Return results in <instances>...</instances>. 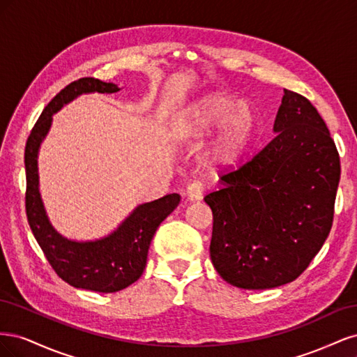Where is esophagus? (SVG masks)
Returning <instances> with one entry per match:
<instances>
[{"label":"esophagus","instance_id":"esophagus-1","mask_svg":"<svg viewBox=\"0 0 357 357\" xmlns=\"http://www.w3.org/2000/svg\"><path fill=\"white\" fill-rule=\"evenodd\" d=\"M205 190V185L202 181H192L186 188V197L190 201H198L202 198Z\"/></svg>","mask_w":357,"mask_h":357}]
</instances>
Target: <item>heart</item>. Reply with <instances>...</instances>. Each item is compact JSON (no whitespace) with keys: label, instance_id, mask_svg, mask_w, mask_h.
<instances>
[{"label":"heart","instance_id":"heart-1","mask_svg":"<svg viewBox=\"0 0 357 357\" xmlns=\"http://www.w3.org/2000/svg\"><path fill=\"white\" fill-rule=\"evenodd\" d=\"M223 126L207 152L210 164H229L250 143L255 131L252 112L223 95H208L190 104L176 117L174 129L181 138H201Z\"/></svg>","mask_w":357,"mask_h":357}]
</instances>
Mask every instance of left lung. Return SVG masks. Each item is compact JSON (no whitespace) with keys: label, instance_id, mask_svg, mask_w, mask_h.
Instances as JSON below:
<instances>
[{"label":"left lung","instance_id":"left-lung-1","mask_svg":"<svg viewBox=\"0 0 357 357\" xmlns=\"http://www.w3.org/2000/svg\"><path fill=\"white\" fill-rule=\"evenodd\" d=\"M274 134L204 198L213 211L211 262L241 289L294 282L332 228L341 165L325 121L305 96L284 89Z\"/></svg>","mask_w":357,"mask_h":357}]
</instances>
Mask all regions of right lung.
Instances as JSON below:
<instances>
[{
	"mask_svg": "<svg viewBox=\"0 0 357 357\" xmlns=\"http://www.w3.org/2000/svg\"><path fill=\"white\" fill-rule=\"evenodd\" d=\"M114 83L83 77L66 86L43 110L25 147L26 218L38 245L55 273L73 287L113 294L142 277L150 243L158 226L174 211L178 193L146 202L128 215L116 231L95 241H73L53 228L38 189V149L47 135L52 116L82 93H114Z\"/></svg>",
	"mask_w": 357,
	"mask_h": 357,
	"instance_id": "right-lung-1",
	"label": "right lung"
}]
</instances>
